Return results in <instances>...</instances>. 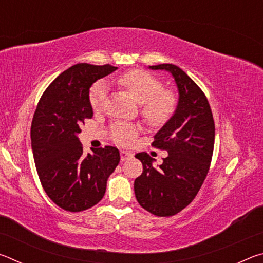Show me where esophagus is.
<instances>
[{
  "instance_id": "34e87169",
  "label": "esophagus",
  "mask_w": 263,
  "mask_h": 263,
  "mask_svg": "<svg viewBox=\"0 0 263 263\" xmlns=\"http://www.w3.org/2000/svg\"><path fill=\"white\" fill-rule=\"evenodd\" d=\"M133 157V154L130 152H126V151H121V160L122 161H126V160L131 159Z\"/></svg>"
}]
</instances>
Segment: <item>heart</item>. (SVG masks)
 <instances>
[{
  "instance_id": "heart-1",
  "label": "heart",
  "mask_w": 263,
  "mask_h": 263,
  "mask_svg": "<svg viewBox=\"0 0 263 263\" xmlns=\"http://www.w3.org/2000/svg\"><path fill=\"white\" fill-rule=\"evenodd\" d=\"M117 81L141 104L142 117L151 126H162L174 116L177 108V96L171 89H162V82L154 75L141 69H133L122 74ZM105 95V82H96L89 91V103L91 108L100 109ZM138 132L139 128L135 124L116 123L111 127L112 139L119 144L130 142Z\"/></svg>"
}]
</instances>
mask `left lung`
<instances>
[{
  "label": "left lung",
  "mask_w": 263,
  "mask_h": 263,
  "mask_svg": "<svg viewBox=\"0 0 263 263\" xmlns=\"http://www.w3.org/2000/svg\"><path fill=\"white\" fill-rule=\"evenodd\" d=\"M172 73L179 88V104L173 117L155 135L152 146L168 157L159 168L146 152L137 153L142 173L135 181L138 203L154 216L171 217L194 201L210 169L215 146V122L203 90L180 67L151 66Z\"/></svg>",
  "instance_id": "obj_1"
}]
</instances>
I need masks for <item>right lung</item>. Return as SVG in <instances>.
<instances>
[{
    "label": "right lung",
    "mask_w": 263,
    "mask_h": 263,
    "mask_svg": "<svg viewBox=\"0 0 263 263\" xmlns=\"http://www.w3.org/2000/svg\"><path fill=\"white\" fill-rule=\"evenodd\" d=\"M117 67L74 65L62 72L44 91L31 124V145L44 190L66 211L87 210L105 194L106 181L119 163L115 146L83 154L78 133L92 117L89 88Z\"/></svg>",
    "instance_id": "obj_1"
}]
</instances>
